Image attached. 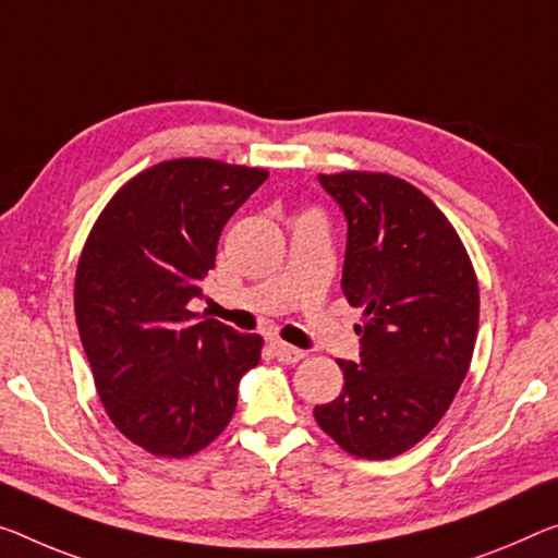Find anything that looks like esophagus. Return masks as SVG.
Wrapping results in <instances>:
<instances>
[{"label": "esophagus", "instance_id": "34e87169", "mask_svg": "<svg viewBox=\"0 0 558 558\" xmlns=\"http://www.w3.org/2000/svg\"><path fill=\"white\" fill-rule=\"evenodd\" d=\"M271 349H274V356H277L279 362H284V364H296V362H302V359H304L302 349L284 344V341H274Z\"/></svg>", "mask_w": 558, "mask_h": 558}]
</instances>
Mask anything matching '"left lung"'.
<instances>
[{
  "label": "left lung",
  "mask_w": 558,
  "mask_h": 558,
  "mask_svg": "<svg viewBox=\"0 0 558 558\" xmlns=\"http://www.w3.org/2000/svg\"><path fill=\"white\" fill-rule=\"evenodd\" d=\"M347 217L341 289L364 308L359 364L339 359L344 389L316 424L362 459H391L447 414L469 372L478 284L449 219L404 179L319 174Z\"/></svg>",
  "instance_id": "obj_1"
}]
</instances>
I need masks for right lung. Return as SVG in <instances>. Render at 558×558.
Returning <instances> with one entry per match:
<instances>
[{"instance_id":"add662e5","label":"right lung","mask_w":558,"mask_h":558,"mask_svg":"<svg viewBox=\"0 0 558 558\" xmlns=\"http://www.w3.org/2000/svg\"><path fill=\"white\" fill-rule=\"evenodd\" d=\"M267 169L171 159L126 182L99 214L74 279V314L99 399L154 457L182 459L225 432L264 339L190 302L214 269L221 229Z\"/></svg>"}]
</instances>
